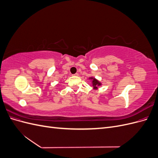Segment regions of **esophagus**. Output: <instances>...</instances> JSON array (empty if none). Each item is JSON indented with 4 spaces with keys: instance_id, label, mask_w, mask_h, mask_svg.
<instances>
[{
    "instance_id": "34e87169",
    "label": "esophagus",
    "mask_w": 158,
    "mask_h": 158,
    "mask_svg": "<svg viewBox=\"0 0 158 158\" xmlns=\"http://www.w3.org/2000/svg\"><path fill=\"white\" fill-rule=\"evenodd\" d=\"M73 76H78V73H76V74H73Z\"/></svg>"
}]
</instances>
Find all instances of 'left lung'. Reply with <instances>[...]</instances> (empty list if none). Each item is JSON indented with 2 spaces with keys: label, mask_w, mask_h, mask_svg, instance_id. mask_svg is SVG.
I'll use <instances>...</instances> for the list:
<instances>
[{
  "label": "left lung",
  "mask_w": 158,
  "mask_h": 158,
  "mask_svg": "<svg viewBox=\"0 0 158 158\" xmlns=\"http://www.w3.org/2000/svg\"><path fill=\"white\" fill-rule=\"evenodd\" d=\"M92 83H93V85L94 86V88H95L96 89L98 87V85H101V83H100L98 80H97L96 79H95V78H93L92 79Z\"/></svg>",
  "instance_id": "8db88e82"
}]
</instances>
